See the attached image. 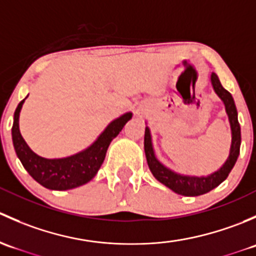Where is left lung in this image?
<instances>
[{"instance_id": "8db88e82", "label": "left lung", "mask_w": 256, "mask_h": 256, "mask_svg": "<svg viewBox=\"0 0 256 256\" xmlns=\"http://www.w3.org/2000/svg\"><path fill=\"white\" fill-rule=\"evenodd\" d=\"M212 84H213L214 92L218 94V96L223 100L226 105V114H228L229 122L232 128V146L230 154L228 160L223 164L219 171L209 174L207 177H190L182 176V174H174V171L164 167L154 156V148H152L151 135H150V128H144V154H146L147 164L152 174L157 180L168 187L177 194L187 196V197H196V196L204 194L212 190L213 188L218 187L226 177L230 174L232 168L236 164L240 152V142H242V135H240V125L238 121V112H236V104H234L233 96L228 90L222 86L216 74H212L210 76Z\"/></svg>"}]
</instances>
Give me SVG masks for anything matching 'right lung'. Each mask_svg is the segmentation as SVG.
<instances>
[{
  "label": "right lung",
  "mask_w": 256,
  "mask_h": 256,
  "mask_svg": "<svg viewBox=\"0 0 256 256\" xmlns=\"http://www.w3.org/2000/svg\"><path fill=\"white\" fill-rule=\"evenodd\" d=\"M23 102L24 99L18 104L14 112V126H12V140H14V150L28 174L48 190H66L89 182L98 174L100 166L104 162L108 147L112 138L118 135L125 124L132 118V114L126 112L125 115L114 120L98 138V140L85 151L66 158L48 160L36 154L20 135L18 118Z\"/></svg>",
  "instance_id": "add662e5"
}]
</instances>
